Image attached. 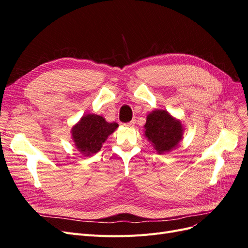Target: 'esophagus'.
Wrapping results in <instances>:
<instances>
[{"label": "esophagus", "mask_w": 248, "mask_h": 248, "mask_svg": "<svg viewBox=\"0 0 248 248\" xmlns=\"http://www.w3.org/2000/svg\"><path fill=\"white\" fill-rule=\"evenodd\" d=\"M134 124H136V120H132V121H130L128 123H125L124 125L127 126V127H132Z\"/></svg>", "instance_id": "esophagus-1"}]
</instances>
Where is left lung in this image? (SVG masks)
I'll return each instance as SVG.
<instances>
[{
	"label": "left lung",
	"instance_id": "8db88e82",
	"mask_svg": "<svg viewBox=\"0 0 248 248\" xmlns=\"http://www.w3.org/2000/svg\"><path fill=\"white\" fill-rule=\"evenodd\" d=\"M145 129L146 138L160 154L174 149L181 140L183 134L181 122L163 109L153 110L147 116Z\"/></svg>",
	"mask_w": 248,
	"mask_h": 248
}]
</instances>
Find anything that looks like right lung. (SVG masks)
<instances>
[{
    "instance_id": "right-lung-1",
    "label": "right lung",
    "mask_w": 248,
    "mask_h": 248,
    "mask_svg": "<svg viewBox=\"0 0 248 248\" xmlns=\"http://www.w3.org/2000/svg\"><path fill=\"white\" fill-rule=\"evenodd\" d=\"M117 123H108L98 115H86L73 126L72 139L79 152L89 156L99 151L108 136L118 128Z\"/></svg>"
}]
</instances>
